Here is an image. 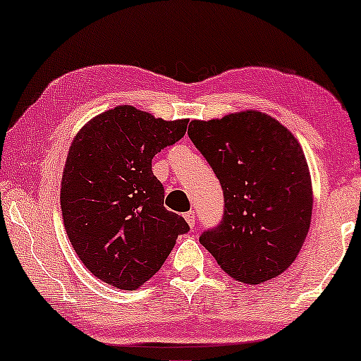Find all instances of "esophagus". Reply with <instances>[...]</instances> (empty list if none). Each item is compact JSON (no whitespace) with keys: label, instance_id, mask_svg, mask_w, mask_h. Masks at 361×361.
<instances>
[{"label":"esophagus","instance_id":"34e87169","mask_svg":"<svg viewBox=\"0 0 361 361\" xmlns=\"http://www.w3.org/2000/svg\"><path fill=\"white\" fill-rule=\"evenodd\" d=\"M184 219H185V221H187V224H189V226L192 228V226L195 225V212L194 210L187 212V214H184Z\"/></svg>","mask_w":361,"mask_h":361}]
</instances>
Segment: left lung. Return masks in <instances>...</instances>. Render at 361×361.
<instances>
[{"label": "left lung", "mask_w": 361, "mask_h": 361, "mask_svg": "<svg viewBox=\"0 0 361 361\" xmlns=\"http://www.w3.org/2000/svg\"><path fill=\"white\" fill-rule=\"evenodd\" d=\"M187 135L219 177L224 220L200 236L230 278L259 284L283 274L302 248L312 182L299 141L258 110L190 121Z\"/></svg>", "instance_id": "left-lung-1"}]
</instances>
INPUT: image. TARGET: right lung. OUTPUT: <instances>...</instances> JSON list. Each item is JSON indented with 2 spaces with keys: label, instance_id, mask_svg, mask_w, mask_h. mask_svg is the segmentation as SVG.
<instances>
[{
  "label": "right lung",
  "instance_id": "obj_1",
  "mask_svg": "<svg viewBox=\"0 0 361 361\" xmlns=\"http://www.w3.org/2000/svg\"><path fill=\"white\" fill-rule=\"evenodd\" d=\"M187 123L120 105L73 137L61 182L63 226L78 258L103 283L141 288L189 231L164 207V187L151 169L152 157L179 141Z\"/></svg>",
  "mask_w": 361,
  "mask_h": 361
}]
</instances>
